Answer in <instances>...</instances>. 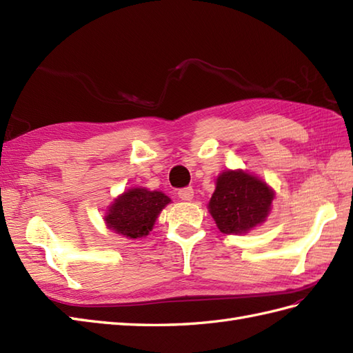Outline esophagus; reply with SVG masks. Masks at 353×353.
I'll use <instances>...</instances> for the list:
<instances>
[{"label": "esophagus", "mask_w": 353, "mask_h": 353, "mask_svg": "<svg viewBox=\"0 0 353 353\" xmlns=\"http://www.w3.org/2000/svg\"><path fill=\"white\" fill-rule=\"evenodd\" d=\"M179 199H182L185 201H190L194 199V190L191 188V186H186V188H182L179 190Z\"/></svg>", "instance_id": "1"}]
</instances>
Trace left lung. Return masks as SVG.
<instances>
[{"label": "left lung", "instance_id": "left-lung-1", "mask_svg": "<svg viewBox=\"0 0 353 353\" xmlns=\"http://www.w3.org/2000/svg\"><path fill=\"white\" fill-rule=\"evenodd\" d=\"M273 197V190L256 176L243 170H228L216 177L208 208L223 234H245L265 221Z\"/></svg>", "mask_w": 353, "mask_h": 353}]
</instances>
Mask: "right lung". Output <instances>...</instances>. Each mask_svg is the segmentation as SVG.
Here are the masks:
<instances>
[{
  "label": "right lung",
  "mask_w": 353,
  "mask_h": 353,
  "mask_svg": "<svg viewBox=\"0 0 353 353\" xmlns=\"http://www.w3.org/2000/svg\"><path fill=\"white\" fill-rule=\"evenodd\" d=\"M170 201V197L161 191L133 188L114 200L104 221L110 230L125 238L137 239L147 236L161 211Z\"/></svg>",
  "instance_id": "obj_1"
}]
</instances>
